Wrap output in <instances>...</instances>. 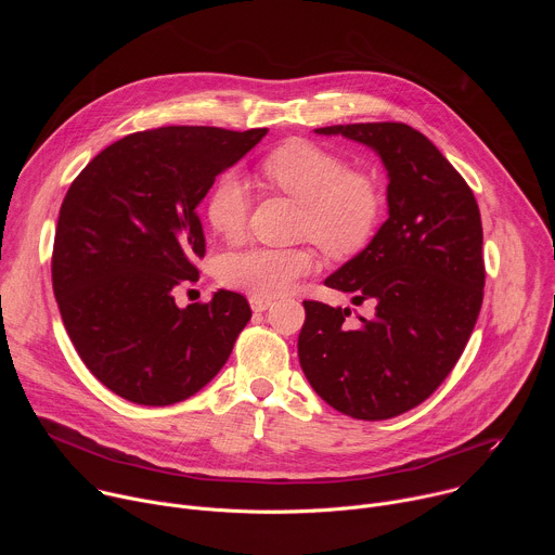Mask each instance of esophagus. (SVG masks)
Listing matches in <instances>:
<instances>
[{"instance_id":"34e87169","label":"esophagus","mask_w":555,"mask_h":555,"mask_svg":"<svg viewBox=\"0 0 555 555\" xmlns=\"http://www.w3.org/2000/svg\"><path fill=\"white\" fill-rule=\"evenodd\" d=\"M270 305H272V300H270V298H259V296H253V298H250V307H253V311H266Z\"/></svg>"}]
</instances>
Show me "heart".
Returning <instances> with one entry per match:
<instances>
[{
    "label": "heart",
    "instance_id": "heart-1",
    "mask_svg": "<svg viewBox=\"0 0 555 555\" xmlns=\"http://www.w3.org/2000/svg\"><path fill=\"white\" fill-rule=\"evenodd\" d=\"M261 173L274 189L302 204L300 230L327 253L349 255L369 242L379 219L382 197L369 178L349 173L340 155L296 140L272 151ZM248 206L246 182L225 176L208 197V223L225 240H240L248 223ZM315 266L319 257L309 248L255 246L225 255L219 263V279L232 289L274 298L292 289Z\"/></svg>",
    "mask_w": 555,
    "mask_h": 555
}]
</instances>
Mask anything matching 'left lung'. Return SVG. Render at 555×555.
<instances>
[{"instance_id":"obj_1","label":"left lung","mask_w":555,"mask_h":555,"mask_svg":"<svg viewBox=\"0 0 555 555\" xmlns=\"http://www.w3.org/2000/svg\"><path fill=\"white\" fill-rule=\"evenodd\" d=\"M373 149L386 169L388 219L325 285L349 307L305 300L298 360L336 411L366 422L398 417L435 392L461 358L486 285L479 204L441 151L404 122L313 129Z\"/></svg>"}]
</instances>
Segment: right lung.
<instances>
[{
    "instance_id": "add662e5",
    "label": "right lung",
    "mask_w": 555,
    "mask_h": 555,
    "mask_svg": "<svg viewBox=\"0 0 555 555\" xmlns=\"http://www.w3.org/2000/svg\"><path fill=\"white\" fill-rule=\"evenodd\" d=\"M268 129L160 127L103 149L59 212L52 287L86 366L120 398L169 406L202 390L250 321L248 300L217 289L176 305L206 253L197 206L215 178Z\"/></svg>"
}]
</instances>
